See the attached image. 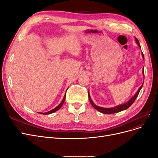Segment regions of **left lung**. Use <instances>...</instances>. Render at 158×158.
Wrapping results in <instances>:
<instances>
[{"label": "left lung", "instance_id": "left-lung-1", "mask_svg": "<svg viewBox=\"0 0 158 158\" xmlns=\"http://www.w3.org/2000/svg\"><path fill=\"white\" fill-rule=\"evenodd\" d=\"M135 41H136V44H138V47H140V44H139V41H138V39H137L136 37H135ZM140 48H141V47H140ZM142 56L143 59L144 60V54H143L142 52ZM142 74H143V76H144V68H143V69H142ZM143 84H144V83H142V85L139 88V89H138L135 95H134L133 96H132L130 99H129L127 102H126V103H122V104H121V105H118V106H115V107H111V108H105V107H99V106H96V105H95V104L93 102L92 99H91L90 95H89V91H88V98H89V102H90L91 104L92 105V106H93L95 109L98 110V111L101 112V113H103V114H113V113H118V112H120V111H124V110H126V109H128L129 107L132 106V104L134 102H135V99H136V98L138 97V94H139L140 91V89H142V86H143Z\"/></svg>", "mask_w": 158, "mask_h": 158}]
</instances>
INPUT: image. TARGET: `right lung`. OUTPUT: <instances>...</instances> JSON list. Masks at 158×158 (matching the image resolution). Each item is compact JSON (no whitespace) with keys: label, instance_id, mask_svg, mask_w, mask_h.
Listing matches in <instances>:
<instances>
[{"label":"right lung","instance_id":"1","mask_svg":"<svg viewBox=\"0 0 158 158\" xmlns=\"http://www.w3.org/2000/svg\"><path fill=\"white\" fill-rule=\"evenodd\" d=\"M65 98H66V94H64V96L63 100H62V102H60V103L59 105L58 106H56L55 108H54L53 109L51 110V111H48V112H46V113H39L43 114H51V113H54V112H56V111H58V110H59V109H60V107H61L62 106H63V103H64V102Z\"/></svg>","mask_w":158,"mask_h":158}]
</instances>
